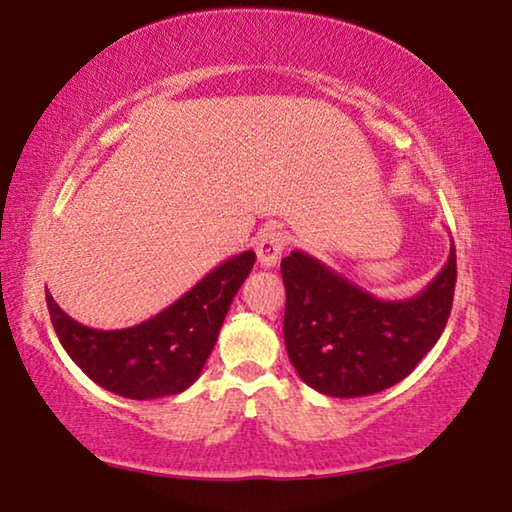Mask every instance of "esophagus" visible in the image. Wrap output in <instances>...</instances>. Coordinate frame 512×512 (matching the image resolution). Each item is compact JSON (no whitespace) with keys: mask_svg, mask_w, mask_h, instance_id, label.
Instances as JSON below:
<instances>
[{"mask_svg":"<svg viewBox=\"0 0 512 512\" xmlns=\"http://www.w3.org/2000/svg\"><path fill=\"white\" fill-rule=\"evenodd\" d=\"M287 246V237L280 230H266L257 244V259L264 268H273L280 262L282 250Z\"/></svg>","mask_w":512,"mask_h":512,"instance_id":"34e87169","label":"esophagus"}]
</instances>
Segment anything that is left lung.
Returning a JSON list of instances; mask_svg holds the SVG:
<instances>
[{
  "label": "left lung",
  "mask_w": 512,
  "mask_h": 512,
  "mask_svg": "<svg viewBox=\"0 0 512 512\" xmlns=\"http://www.w3.org/2000/svg\"><path fill=\"white\" fill-rule=\"evenodd\" d=\"M284 343L300 379L329 397H363L395 386L422 361L452 314L456 248L418 296L379 300L320 259H282Z\"/></svg>",
  "instance_id": "1"
}]
</instances>
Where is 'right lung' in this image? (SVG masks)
Here are the masks:
<instances>
[{
  "label": "right lung",
  "instance_id": "obj_1",
  "mask_svg": "<svg viewBox=\"0 0 512 512\" xmlns=\"http://www.w3.org/2000/svg\"><path fill=\"white\" fill-rule=\"evenodd\" d=\"M253 264V250L225 259L183 298L135 327L110 332L85 327L47 291L49 316L65 352L94 384L131 400L178 395L201 375Z\"/></svg>",
  "mask_w": 512,
  "mask_h": 512
}]
</instances>
